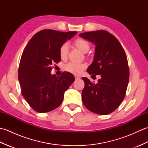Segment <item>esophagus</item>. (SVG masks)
Listing matches in <instances>:
<instances>
[{"mask_svg":"<svg viewBox=\"0 0 148 148\" xmlns=\"http://www.w3.org/2000/svg\"><path fill=\"white\" fill-rule=\"evenodd\" d=\"M75 79H76V80H77V79H79L81 77L80 76H75Z\"/></svg>","mask_w":148,"mask_h":148,"instance_id":"esophagus-1","label":"esophagus"}]
</instances>
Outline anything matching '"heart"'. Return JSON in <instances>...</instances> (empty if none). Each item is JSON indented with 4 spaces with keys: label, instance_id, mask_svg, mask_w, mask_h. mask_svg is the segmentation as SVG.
Returning a JSON list of instances; mask_svg holds the SVG:
<instances>
[{
    "label": "heart",
    "instance_id": "obj_1",
    "mask_svg": "<svg viewBox=\"0 0 148 148\" xmlns=\"http://www.w3.org/2000/svg\"><path fill=\"white\" fill-rule=\"evenodd\" d=\"M74 45L83 53H86L90 49V44L87 40L81 38H78L74 40ZM69 46L67 43H64L59 49L60 57L63 60H66L68 56ZM86 68V64L84 63L69 62L64 66V71L71 74L79 75Z\"/></svg>",
    "mask_w": 148,
    "mask_h": 148
}]
</instances>
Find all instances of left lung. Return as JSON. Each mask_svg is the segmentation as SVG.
I'll use <instances>...</instances> for the list:
<instances>
[{
  "mask_svg": "<svg viewBox=\"0 0 148 148\" xmlns=\"http://www.w3.org/2000/svg\"><path fill=\"white\" fill-rule=\"evenodd\" d=\"M79 36L95 45L93 61L87 72L101 77L97 84L87 77L82 78L83 103L95 114H109L118 108L126 93L129 81L126 53L119 40L108 31L84 32Z\"/></svg>",
  "mask_w": 148,
  "mask_h": 148,
  "instance_id": "8db88e82",
  "label": "left lung"
}]
</instances>
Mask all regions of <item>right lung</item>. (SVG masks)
I'll return each instance as SVG.
<instances>
[{
	"mask_svg": "<svg viewBox=\"0 0 148 148\" xmlns=\"http://www.w3.org/2000/svg\"><path fill=\"white\" fill-rule=\"evenodd\" d=\"M76 32L45 29L36 33L22 53L18 69L21 93L34 111L49 112L61 105L64 92L75 81L70 72L51 75L52 64L61 60L59 49Z\"/></svg>",
	"mask_w": 148,
	"mask_h": 148,
	"instance_id": "1",
	"label": "right lung"
}]
</instances>
